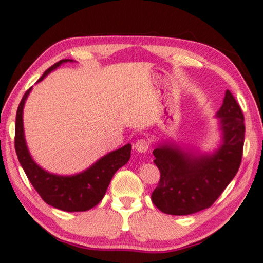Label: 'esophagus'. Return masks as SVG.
Wrapping results in <instances>:
<instances>
[{
	"instance_id": "obj_1",
	"label": "esophagus",
	"mask_w": 263,
	"mask_h": 263,
	"mask_svg": "<svg viewBox=\"0 0 263 263\" xmlns=\"http://www.w3.org/2000/svg\"><path fill=\"white\" fill-rule=\"evenodd\" d=\"M135 149L138 153H146L149 149V142L146 139H139L135 143Z\"/></svg>"
}]
</instances>
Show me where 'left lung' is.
I'll return each mask as SVG.
<instances>
[{
    "instance_id": "1",
    "label": "left lung",
    "mask_w": 263,
    "mask_h": 263,
    "mask_svg": "<svg viewBox=\"0 0 263 263\" xmlns=\"http://www.w3.org/2000/svg\"><path fill=\"white\" fill-rule=\"evenodd\" d=\"M220 143L210 153L165 140L153 151L161 180L152 200L163 213L188 215L210 208L240 166L244 146V115L229 90L215 114Z\"/></svg>"
}]
</instances>
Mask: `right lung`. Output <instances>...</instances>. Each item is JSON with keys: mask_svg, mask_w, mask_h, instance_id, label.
<instances>
[{"mask_svg": "<svg viewBox=\"0 0 263 263\" xmlns=\"http://www.w3.org/2000/svg\"><path fill=\"white\" fill-rule=\"evenodd\" d=\"M65 63H74V60L63 59L58 61L46 69L36 83L43 81L46 75ZM32 89L33 86L26 91L19 104L17 117H15L14 148L20 165L24 168L30 183L46 204L66 212H84L95 208L105 196L115 172L125 165L130 159L131 143L106 154L80 173L71 176H59L48 172L34 161L25 139L23 122L24 107Z\"/></svg>", "mask_w": 263, "mask_h": 263, "instance_id": "1", "label": "right lung"}]
</instances>
